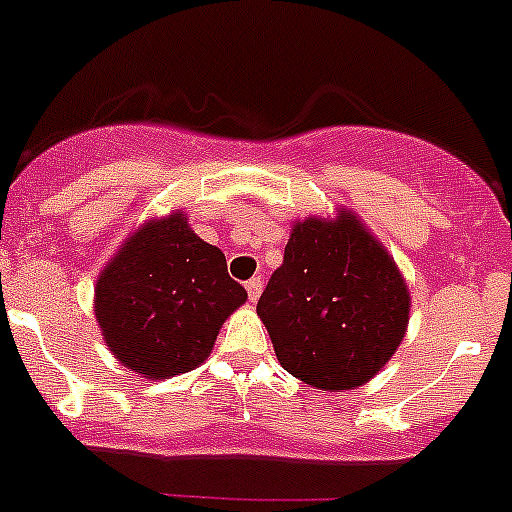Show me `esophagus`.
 Wrapping results in <instances>:
<instances>
[{
    "instance_id": "esophagus-1",
    "label": "esophagus",
    "mask_w": 512,
    "mask_h": 512,
    "mask_svg": "<svg viewBox=\"0 0 512 512\" xmlns=\"http://www.w3.org/2000/svg\"><path fill=\"white\" fill-rule=\"evenodd\" d=\"M245 288H247V295H250V300H252V303H255V300L260 298V293H262V278L247 280Z\"/></svg>"
}]
</instances>
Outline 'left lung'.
<instances>
[{
	"instance_id": "left-lung-1",
	"label": "left lung",
	"mask_w": 512,
	"mask_h": 512,
	"mask_svg": "<svg viewBox=\"0 0 512 512\" xmlns=\"http://www.w3.org/2000/svg\"><path fill=\"white\" fill-rule=\"evenodd\" d=\"M278 361L323 391L379 374L409 321V290L394 260L353 214L293 227L285 260L257 300Z\"/></svg>"
}]
</instances>
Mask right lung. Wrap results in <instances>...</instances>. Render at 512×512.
Instances as JSON below:
<instances>
[{
  "mask_svg": "<svg viewBox=\"0 0 512 512\" xmlns=\"http://www.w3.org/2000/svg\"><path fill=\"white\" fill-rule=\"evenodd\" d=\"M245 300L222 250L199 240L184 214H171L138 229L105 267L95 318L123 366L166 379L197 369Z\"/></svg>",
  "mask_w": 512,
  "mask_h": 512,
  "instance_id": "add662e5",
  "label": "right lung"
}]
</instances>
